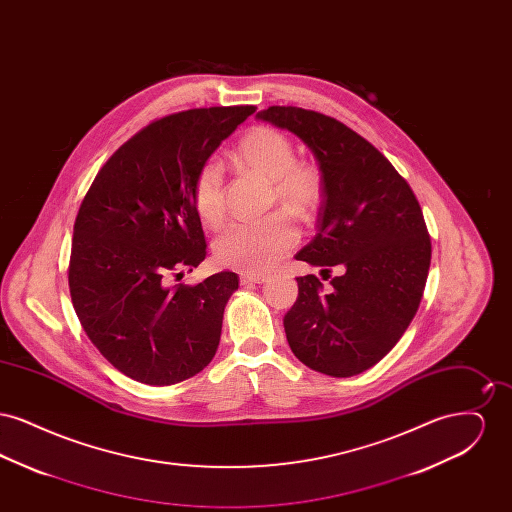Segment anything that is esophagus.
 Here are the masks:
<instances>
[{
  "label": "esophagus",
  "instance_id": "esophagus-1",
  "mask_svg": "<svg viewBox=\"0 0 512 512\" xmlns=\"http://www.w3.org/2000/svg\"><path fill=\"white\" fill-rule=\"evenodd\" d=\"M267 280V274H242V276H240L242 286H249V284H265Z\"/></svg>",
  "mask_w": 512,
  "mask_h": 512
}]
</instances>
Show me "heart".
Listing matches in <instances>:
<instances>
[{
    "instance_id": "heart-1",
    "label": "heart",
    "mask_w": 512,
    "mask_h": 512,
    "mask_svg": "<svg viewBox=\"0 0 512 512\" xmlns=\"http://www.w3.org/2000/svg\"><path fill=\"white\" fill-rule=\"evenodd\" d=\"M234 159L272 184L274 199L293 215L309 219L322 195L320 174L307 163H295L293 144L278 130L259 126L245 134ZM195 211L213 224L224 213L222 174L215 163L203 165L194 182ZM299 240V232L284 213L265 219L234 220L215 238L213 251L222 267L240 272H267L276 267Z\"/></svg>"
}]
</instances>
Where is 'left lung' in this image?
Returning <instances> with one entry per match:
<instances>
[{"label": "left lung", "mask_w": 512, "mask_h": 512, "mask_svg": "<svg viewBox=\"0 0 512 512\" xmlns=\"http://www.w3.org/2000/svg\"><path fill=\"white\" fill-rule=\"evenodd\" d=\"M259 121L295 134L315 155L322 180L317 236L295 259L340 267L332 292L315 274L297 278L284 317L293 355L309 368L349 378L382 361L413 320L432 244L411 186L363 136L301 107H268Z\"/></svg>", "instance_id": "1"}]
</instances>
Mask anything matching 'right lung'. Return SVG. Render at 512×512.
<instances>
[{
	"label": "right lung",
	"mask_w": 512,
	"mask_h": 512,
	"mask_svg": "<svg viewBox=\"0 0 512 512\" xmlns=\"http://www.w3.org/2000/svg\"><path fill=\"white\" fill-rule=\"evenodd\" d=\"M253 113V105L211 107L151 122L111 155L78 209L74 311L99 353L136 382L188 380L217 353L238 274L174 288L169 278L205 259L195 176Z\"/></svg>",
	"instance_id": "add662e5"
}]
</instances>
